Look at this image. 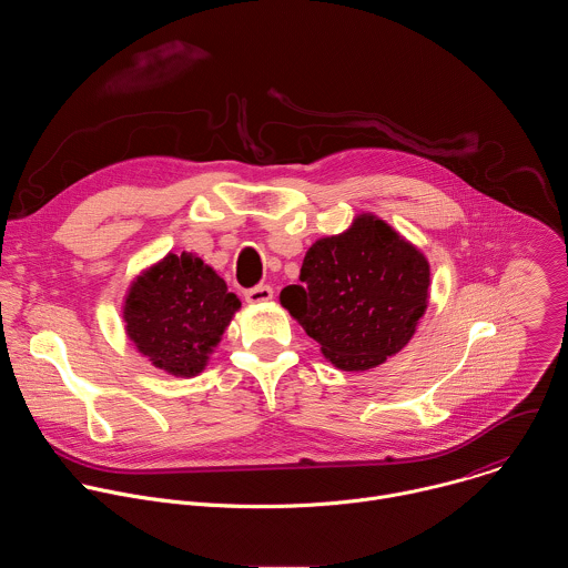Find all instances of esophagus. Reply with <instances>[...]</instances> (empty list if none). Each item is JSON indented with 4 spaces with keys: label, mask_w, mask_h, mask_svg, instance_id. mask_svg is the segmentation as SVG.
<instances>
[{
    "label": "esophagus",
    "mask_w": 568,
    "mask_h": 568,
    "mask_svg": "<svg viewBox=\"0 0 568 568\" xmlns=\"http://www.w3.org/2000/svg\"><path fill=\"white\" fill-rule=\"evenodd\" d=\"M274 298V290L270 285H256L252 290L245 292V301L252 303V305H258V303H267Z\"/></svg>",
    "instance_id": "obj_1"
}]
</instances>
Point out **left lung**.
<instances>
[{
	"label": "left lung",
	"instance_id": "left-lung-1",
	"mask_svg": "<svg viewBox=\"0 0 568 568\" xmlns=\"http://www.w3.org/2000/svg\"><path fill=\"white\" fill-rule=\"evenodd\" d=\"M429 261L386 220L359 213L305 252L301 285L281 305L342 371L384 364L416 335L429 303Z\"/></svg>",
	"mask_w": 568,
	"mask_h": 568
}]
</instances>
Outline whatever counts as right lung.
I'll return each mask as SVG.
<instances>
[{
	"label": "right lung",
	"instance_id": "obj_1",
	"mask_svg": "<svg viewBox=\"0 0 568 568\" xmlns=\"http://www.w3.org/2000/svg\"><path fill=\"white\" fill-rule=\"evenodd\" d=\"M240 298L200 256L173 254L145 267L128 287L125 335L148 362L175 377L200 375Z\"/></svg>",
	"mask_w": 568,
	"mask_h": 568
}]
</instances>
